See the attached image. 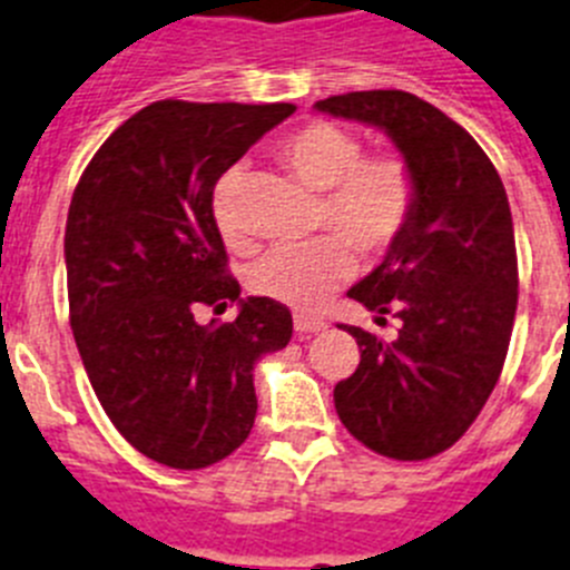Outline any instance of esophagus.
Wrapping results in <instances>:
<instances>
[{"mask_svg": "<svg viewBox=\"0 0 570 570\" xmlns=\"http://www.w3.org/2000/svg\"><path fill=\"white\" fill-rule=\"evenodd\" d=\"M294 328L299 331V334H316V331L328 328L325 322L316 320V316H308V314H296L294 316Z\"/></svg>", "mask_w": 570, "mask_h": 570, "instance_id": "34e87169", "label": "esophagus"}]
</instances>
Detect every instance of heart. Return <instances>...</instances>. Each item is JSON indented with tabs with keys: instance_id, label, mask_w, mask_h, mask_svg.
<instances>
[{
	"instance_id": "b5f03b06",
	"label": "heart",
	"mask_w": 570,
	"mask_h": 570,
	"mask_svg": "<svg viewBox=\"0 0 570 570\" xmlns=\"http://www.w3.org/2000/svg\"><path fill=\"white\" fill-rule=\"evenodd\" d=\"M279 159L305 188L322 194L320 236L308 245L276 248L250 268V291L299 311L320 308L342 282L354 276L360 254L376 256L402 234L416 203L411 165L396 154L362 156V142L334 122H308L279 145ZM239 170L214 188V216L230 248H248L236 216Z\"/></svg>"
}]
</instances>
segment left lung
I'll return each mask as SVG.
<instances>
[{
    "label": "left lung",
    "instance_id": "8db88e82",
    "mask_svg": "<svg viewBox=\"0 0 570 570\" xmlns=\"http://www.w3.org/2000/svg\"><path fill=\"white\" fill-rule=\"evenodd\" d=\"M371 125L416 179L414 214L347 296L402 322L394 342L347 328L360 367L336 382L342 425L391 460H428L465 434L500 380L517 314V245L502 179L440 108L405 90H356L314 105ZM342 328V325H340Z\"/></svg>",
    "mask_w": 570,
    "mask_h": 570
}]
</instances>
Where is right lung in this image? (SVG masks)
<instances>
[{"label":"right lung","mask_w":570,"mask_h":570,"mask_svg":"<svg viewBox=\"0 0 570 570\" xmlns=\"http://www.w3.org/2000/svg\"><path fill=\"white\" fill-rule=\"evenodd\" d=\"M296 105L179 102L134 114L79 179L65 228L70 328L116 431L196 471L234 454L256 416L254 362L291 342V311L228 276L214 188ZM240 305L199 326L203 304Z\"/></svg>","instance_id":"right-lung-1"}]
</instances>
